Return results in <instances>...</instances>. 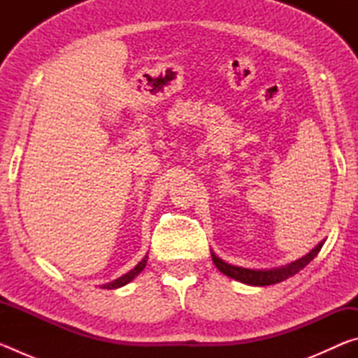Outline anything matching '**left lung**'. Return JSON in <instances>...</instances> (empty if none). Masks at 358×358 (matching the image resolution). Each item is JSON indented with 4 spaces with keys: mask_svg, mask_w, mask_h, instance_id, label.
<instances>
[{
    "mask_svg": "<svg viewBox=\"0 0 358 358\" xmlns=\"http://www.w3.org/2000/svg\"><path fill=\"white\" fill-rule=\"evenodd\" d=\"M322 245L324 241H320V243L314 248L310 254H306L305 257H301L292 264L281 266V268H275V270H250V268H241V266H234V265L226 264L220 257H216L213 252H211V259H213L216 268L226 276L234 278V280L241 281L245 284H250V286H270V284H276L287 280V278H290L292 275L299 273L301 268H305V266L317 256V252L320 251Z\"/></svg>",
    "mask_w": 358,
    "mask_h": 358,
    "instance_id": "obj_1",
    "label": "left lung"
}]
</instances>
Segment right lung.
I'll return each mask as SVG.
<instances>
[{"instance_id": "obj_1", "label": "right lung", "mask_w": 358, "mask_h": 358, "mask_svg": "<svg viewBox=\"0 0 358 358\" xmlns=\"http://www.w3.org/2000/svg\"><path fill=\"white\" fill-rule=\"evenodd\" d=\"M147 259H148V256H145L141 262H138L134 268H132L131 271H128V273L126 275H123L121 278H118V280H115L113 282H108V284H106L104 287H107V289H117V287H121V286H124V284H128L129 281H132L134 280V278L141 273V271L145 268V265H147Z\"/></svg>"}]
</instances>
